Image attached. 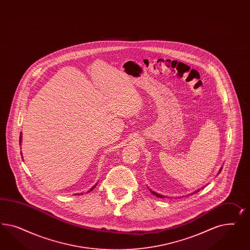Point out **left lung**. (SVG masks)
<instances>
[{
  "label": "left lung",
  "mask_w": 250,
  "mask_h": 250,
  "mask_svg": "<svg viewBox=\"0 0 250 250\" xmlns=\"http://www.w3.org/2000/svg\"><path fill=\"white\" fill-rule=\"evenodd\" d=\"M152 193L154 194V195H156V196L160 197V198H162V195H160V194H159V193H157V192H155V191H151Z\"/></svg>",
  "instance_id": "1"
}]
</instances>
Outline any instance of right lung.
<instances>
[{
  "mask_svg": "<svg viewBox=\"0 0 250 250\" xmlns=\"http://www.w3.org/2000/svg\"><path fill=\"white\" fill-rule=\"evenodd\" d=\"M20 143H21V136H20ZM94 187H95V186H94ZM94 187H92V188L91 189H91H94Z\"/></svg>",
  "mask_w": 250,
  "mask_h": 250,
  "instance_id": "1",
  "label": "right lung"
}]
</instances>
